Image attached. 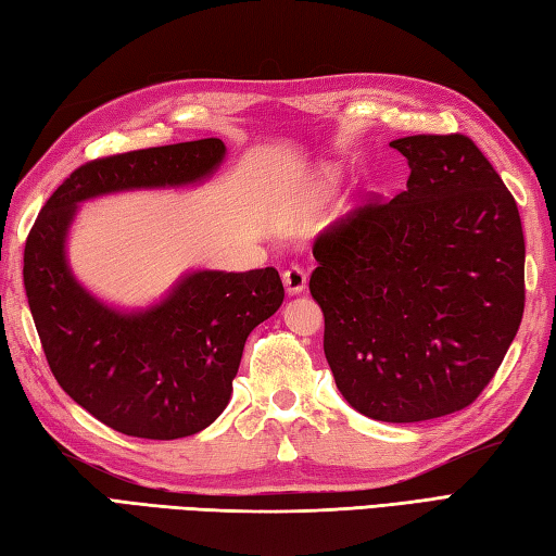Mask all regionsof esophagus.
<instances>
[{
	"instance_id": "esophagus-1",
	"label": "esophagus",
	"mask_w": 556,
	"mask_h": 556,
	"mask_svg": "<svg viewBox=\"0 0 556 556\" xmlns=\"http://www.w3.org/2000/svg\"><path fill=\"white\" fill-rule=\"evenodd\" d=\"M282 286H286V290L290 292V295H298V292L305 290L307 286V274L305 268L302 266H288L286 270H282Z\"/></svg>"
}]
</instances>
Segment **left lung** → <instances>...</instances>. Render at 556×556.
<instances>
[{
    "label": "left lung",
    "mask_w": 556,
    "mask_h": 556,
    "mask_svg": "<svg viewBox=\"0 0 556 556\" xmlns=\"http://www.w3.org/2000/svg\"><path fill=\"white\" fill-rule=\"evenodd\" d=\"M406 191L370 195L314 239L324 353L361 414L414 424L472 404L526 309L516 198L472 138L408 135Z\"/></svg>",
    "instance_id": "left-lung-1"
}]
</instances>
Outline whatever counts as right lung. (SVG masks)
I'll return each instance as SVG.
<instances>
[{
  "label": "right lung",
  "mask_w": 556,
  "mask_h": 556,
  "mask_svg": "<svg viewBox=\"0 0 556 556\" xmlns=\"http://www.w3.org/2000/svg\"><path fill=\"white\" fill-rule=\"evenodd\" d=\"M223 156L217 138L99 156L55 188L28 232L24 288L50 370L72 400L118 433L174 441L211 426L232 394L247 337L280 307L286 290L274 266L198 270L162 305L121 314L72 278L67 227L79 201L193 184Z\"/></svg>",
  "instance_id": "1"
}]
</instances>
